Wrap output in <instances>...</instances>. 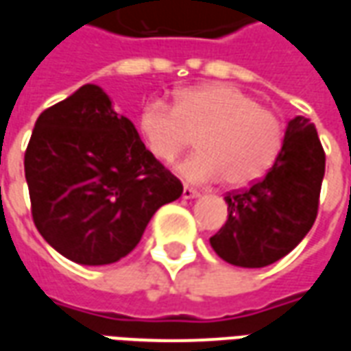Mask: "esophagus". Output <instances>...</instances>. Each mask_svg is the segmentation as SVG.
Returning <instances> with one entry per match:
<instances>
[{
  "label": "esophagus",
  "instance_id": "1",
  "mask_svg": "<svg viewBox=\"0 0 351 351\" xmlns=\"http://www.w3.org/2000/svg\"><path fill=\"white\" fill-rule=\"evenodd\" d=\"M182 197L184 199H195V197H199V191L193 190V188H190V186H184Z\"/></svg>",
  "mask_w": 351,
  "mask_h": 351
}]
</instances>
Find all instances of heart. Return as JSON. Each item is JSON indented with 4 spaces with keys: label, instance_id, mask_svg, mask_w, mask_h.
<instances>
[{
    "label": "heart",
    "instance_id": "1",
    "mask_svg": "<svg viewBox=\"0 0 351 351\" xmlns=\"http://www.w3.org/2000/svg\"><path fill=\"white\" fill-rule=\"evenodd\" d=\"M138 133L148 152L161 163L175 161L195 137L197 152L176 173L188 182H216L246 188L261 180L278 161L286 128L274 110L226 82L186 88L173 108L161 101L145 105Z\"/></svg>",
    "mask_w": 351,
    "mask_h": 351
}]
</instances>
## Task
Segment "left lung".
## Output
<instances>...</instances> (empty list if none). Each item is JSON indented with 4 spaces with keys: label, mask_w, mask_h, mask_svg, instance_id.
<instances>
[{
    "label": "left lung",
    "mask_w": 351,
    "mask_h": 351,
    "mask_svg": "<svg viewBox=\"0 0 351 351\" xmlns=\"http://www.w3.org/2000/svg\"><path fill=\"white\" fill-rule=\"evenodd\" d=\"M324 175L325 152L316 125L295 116L274 167L248 190L226 195L228 221L210 237L214 252L246 269L287 256L316 221Z\"/></svg>",
    "instance_id": "1"
}]
</instances>
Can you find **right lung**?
<instances>
[{"label":"right lung","mask_w":351,"mask_h":351,"mask_svg":"<svg viewBox=\"0 0 351 351\" xmlns=\"http://www.w3.org/2000/svg\"><path fill=\"white\" fill-rule=\"evenodd\" d=\"M24 171L43 239L64 258L92 267L125 258L156 210L182 195L180 180L95 84L43 110Z\"/></svg>","instance_id":"obj_1"}]
</instances>
